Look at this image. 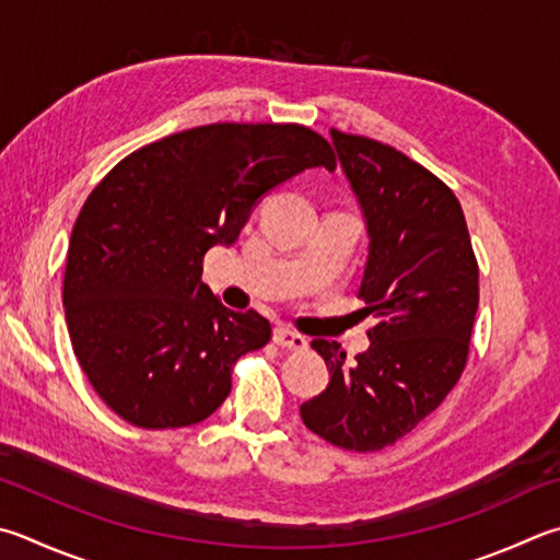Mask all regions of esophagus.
Segmentation results:
<instances>
[{
  "label": "esophagus",
  "mask_w": 560,
  "mask_h": 560,
  "mask_svg": "<svg viewBox=\"0 0 560 560\" xmlns=\"http://www.w3.org/2000/svg\"><path fill=\"white\" fill-rule=\"evenodd\" d=\"M273 342H277L279 348H287V350H308L306 335L291 330V328H287V325H277V328H273Z\"/></svg>",
  "instance_id": "34e87169"
}]
</instances>
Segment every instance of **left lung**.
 <instances>
[{
  "label": "left lung",
  "mask_w": 560,
  "mask_h": 560,
  "mask_svg": "<svg viewBox=\"0 0 560 560\" xmlns=\"http://www.w3.org/2000/svg\"><path fill=\"white\" fill-rule=\"evenodd\" d=\"M330 135L368 220L358 296L377 323L354 362L338 342H311L330 384L301 406V419L338 448L372 453L411 433L460 380L480 269L460 202L439 176L377 139Z\"/></svg>",
  "instance_id": "8db88e82"
}]
</instances>
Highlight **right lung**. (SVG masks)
Wrapping results in <instances>:
<instances>
[{
	"label": "right lung",
	"mask_w": 560,
	"mask_h": 560,
	"mask_svg": "<svg viewBox=\"0 0 560 560\" xmlns=\"http://www.w3.org/2000/svg\"><path fill=\"white\" fill-rule=\"evenodd\" d=\"M335 168L303 125L218 121L131 151L90 192L70 235L63 306L73 352L119 419L149 431L206 421L242 354L271 340L257 311H230L200 281L264 192Z\"/></svg>",
	"instance_id": "right-lung-1"
}]
</instances>
